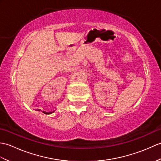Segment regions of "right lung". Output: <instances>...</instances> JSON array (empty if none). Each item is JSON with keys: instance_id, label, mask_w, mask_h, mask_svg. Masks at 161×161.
Masks as SVG:
<instances>
[{"instance_id": "1", "label": "right lung", "mask_w": 161, "mask_h": 161, "mask_svg": "<svg viewBox=\"0 0 161 161\" xmlns=\"http://www.w3.org/2000/svg\"><path fill=\"white\" fill-rule=\"evenodd\" d=\"M36 111H41V110H39V109H38V110H36ZM54 111H52V112H46V111H43V114H53V113H54Z\"/></svg>"}]
</instances>
